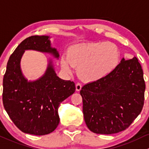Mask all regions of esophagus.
Masks as SVG:
<instances>
[{"label": "esophagus", "instance_id": "34e87169", "mask_svg": "<svg viewBox=\"0 0 149 149\" xmlns=\"http://www.w3.org/2000/svg\"><path fill=\"white\" fill-rule=\"evenodd\" d=\"M81 89H82V85H81L80 83H79V82H78V83H77L76 84V90L77 91V92L80 91Z\"/></svg>", "mask_w": 149, "mask_h": 149}]
</instances>
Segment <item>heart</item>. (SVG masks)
Masks as SVG:
<instances>
[{
	"label": "heart",
	"instance_id": "obj_1",
	"mask_svg": "<svg viewBox=\"0 0 149 149\" xmlns=\"http://www.w3.org/2000/svg\"><path fill=\"white\" fill-rule=\"evenodd\" d=\"M118 47L113 43L92 42L75 45L67 52V59L62 58L61 67L70 72V64L77 68V74L87 82H95L113 72L120 62Z\"/></svg>",
	"mask_w": 149,
	"mask_h": 149
}]
</instances>
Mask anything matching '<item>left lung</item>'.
Wrapping results in <instances>:
<instances>
[{
    "mask_svg": "<svg viewBox=\"0 0 149 149\" xmlns=\"http://www.w3.org/2000/svg\"><path fill=\"white\" fill-rule=\"evenodd\" d=\"M145 89L143 70L137 58H123L113 72L82 87L87 128L107 135L126 129L141 112Z\"/></svg>",
    "mask_w": 149,
    "mask_h": 149,
    "instance_id": "left-lung-1",
    "label": "left lung"
}]
</instances>
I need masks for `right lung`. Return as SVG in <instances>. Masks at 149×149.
<instances>
[{
	"label": "right lung",
	"mask_w": 149,
	"mask_h": 149,
	"mask_svg": "<svg viewBox=\"0 0 149 149\" xmlns=\"http://www.w3.org/2000/svg\"><path fill=\"white\" fill-rule=\"evenodd\" d=\"M49 39V36H31L24 39L10 55L3 82V103L10 118L22 132L36 136L56 129L59 105L75 91L74 82L56 75L52 60L36 80L28 81L23 74L21 59L26 50L51 54L59 59V52L51 47Z\"/></svg>",
	"instance_id": "1"
}]
</instances>
